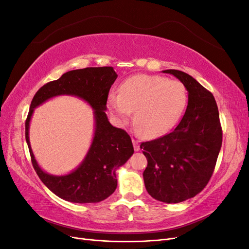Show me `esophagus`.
I'll return each mask as SVG.
<instances>
[{
	"mask_svg": "<svg viewBox=\"0 0 249 249\" xmlns=\"http://www.w3.org/2000/svg\"><path fill=\"white\" fill-rule=\"evenodd\" d=\"M132 142H133L135 152H138V150L140 149V143H139V141L137 139H132Z\"/></svg>",
	"mask_w": 249,
	"mask_h": 249,
	"instance_id": "obj_1",
	"label": "esophagus"
}]
</instances>
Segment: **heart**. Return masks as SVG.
<instances>
[{"label":"heart","mask_w":249,"mask_h":249,"mask_svg":"<svg viewBox=\"0 0 249 249\" xmlns=\"http://www.w3.org/2000/svg\"><path fill=\"white\" fill-rule=\"evenodd\" d=\"M187 101V90L182 82L138 74L124 83L120 93L109 94L108 108L120 122L130 120L135 110L138 131L148 138H155L176 125Z\"/></svg>","instance_id":"b5f03b06"}]
</instances>
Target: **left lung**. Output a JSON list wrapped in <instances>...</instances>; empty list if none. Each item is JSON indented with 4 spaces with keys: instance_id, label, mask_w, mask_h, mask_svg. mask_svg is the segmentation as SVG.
<instances>
[{
    "instance_id": "left-lung-1",
    "label": "left lung",
    "mask_w": 249,
    "mask_h": 249,
    "mask_svg": "<svg viewBox=\"0 0 249 249\" xmlns=\"http://www.w3.org/2000/svg\"><path fill=\"white\" fill-rule=\"evenodd\" d=\"M183 83L188 105L180 123L171 133L141 143L147 167L143 179L155 199L177 203L194 197L206 187L222 144V130L213 94L190 74L163 71Z\"/></svg>"
}]
</instances>
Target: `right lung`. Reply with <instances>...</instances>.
<instances>
[{
  "label": "right lung",
  "mask_w": 249,
  "mask_h": 249,
  "mask_svg": "<svg viewBox=\"0 0 249 249\" xmlns=\"http://www.w3.org/2000/svg\"><path fill=\"white\" fill-rule=\"evenodd\" d=\"M117 74L113 67H87L63 73L56 81L43 85L31 102L26 120V141L33 167L41 182L58 197L76 203L100 202L109 197L117 187L116 170L134 153L131 137L108 120L107 99ZM60 95L76 96L94 110L95 134L89 152L79 166L67 175L54 176L36 163L29 144V122L35 107Z\"/></svg>",
  "instance_id": "right-lung-1"
}]
</instances>
